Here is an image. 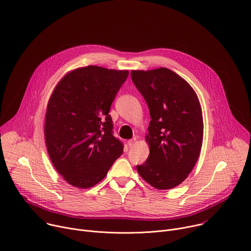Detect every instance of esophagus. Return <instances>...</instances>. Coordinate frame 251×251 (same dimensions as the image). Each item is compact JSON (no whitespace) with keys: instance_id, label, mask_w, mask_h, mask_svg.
Listing matches in <instances>:
<instances>
[{"instance_id":"1","label":"esophagus","mask_w":251,"mask_h":251,"mask_svg":"<svg viewBox=\"0 0 251 251\" xmlns=\"http://www.w3.org/2000/svg\"><path fill=\"white\" fill-rule=\"evenodd\" d=\"M136 141H137V139H136V138H133V139H130V140L127 142V144H128L129 148H132V147L135 145Z\"/></svg>"}]
</instances>
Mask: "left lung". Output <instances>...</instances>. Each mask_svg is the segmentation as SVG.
I'll return each mask as SVG.
<instances>
[{
    "label": "left lung",
    "instance_id": "obj_1",
    "mask_svg": "<svg viewBox=\"0 0 251 251\" xmlns=\"http://www.w3.org/2000/svg\"><path fill=\"white\" fill-rule=\"evenodd\" d=\"M131 78L151 116L146 135L150 154L137 171L152 187L173 189L186 180L201 153L203 122L198 95L166 67L132 70Z\"/></svg>",
    "mask_w": 251,
    "mask_h": 251
}]
</instances>
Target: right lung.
<instances>
[{
    "instance_id": "obj_1",
    "label": "right lung",
    "mask_w": 251,
    "mask_h": 251,
    "mask_svg": "<svg viewBox=\"0 0 251 251\" xmlns=\"http://www.w3.org/2000/svg\"><path fill=\"white\" fill-rule=\"evenodd\" d=\"M128 75V70L96 65L79 67L65 75L50 95L45 121L47 149L69 185L95 186L122 155L109 110Z\"/></svg>"
}]
</instances>
